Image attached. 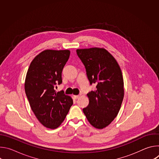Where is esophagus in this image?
Returning <instances> with one entry per match:
<instances>
[{"instance_id": "1", "label": "esophagus", "mask_w": 159, "mask_h": 159, "mask_svg": "<svg viewBox=\"0 0 159 159\" xmlns=\"http://www.w3.org/2000/svg\"><path fill=\"white\" fill-rule=\"evenodd\" d=\"M74 97L75 99H78V98H79L80 96H79V95H74Z\"/></svg>"}]
</instances>
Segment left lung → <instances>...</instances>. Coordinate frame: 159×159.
Here are the masks:
<instances>
[{
  "instance_id": "obj_1",
  "label": "left lung",
  "mask_w": 159,
  "mask_h": 159,
  "mask_svg": "<svg viewBox=\"0 0 159 159\" xmlns=\"http://www.w3.org/2000/svg\"><path fill=\"white\" fill-rule=\"evenodd\" d=\"M77 54L85 66L90 85L96 89L87 95L89 100L83 112L96 128L108 126L118 115L124 98V82L120 66L106 49H77Z\"/></svg>"
}]
</instances>
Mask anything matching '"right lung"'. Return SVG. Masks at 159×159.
Returning <instances> with one entry per match:
<instances>
[{"mask_svg": "<svg viewBox=\"0 0 159 159\" xmlns=\"http://www.w3.org/2000/svg\"><path fill=\"white\" fill-rule=\"evenodd\" d=\"M70 53L69 50H44L33 60L26 74L25 89L31 108L38 121L50 129L62 123L73 104L70 96L55 90L62 82Z\"/></svg>", "mask_w": 159, "mask_h": 159, "instance_id": "right-lung-1", "label": "right lung"}]
</instances>
